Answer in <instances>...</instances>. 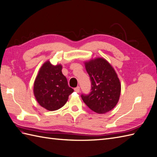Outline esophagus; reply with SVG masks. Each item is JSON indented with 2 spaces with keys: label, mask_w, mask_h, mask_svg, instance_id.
Instances as JSON below:
<instances>
[{
  "label": "esophagus",
  "mask_w": 157,
  "mask_h": 157,
  "mask_svg": "<svg viewBox=\"0 0 157 157\" xmlns=\"http://www.w3.org/2000/svg\"><path fill=\"white\" fill-rule=\"evenodd\" d=\"M75 90L76 92V93H79V92H80V87L76 86V88H75Z\"/></svg>",
  "instance_id": "1"
}]
</instances>
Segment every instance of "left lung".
I'll list each match as a JSON object with an SVG mask.
<instances>
[{"instance_id":"left-lung-1","label":"left lung","mask_w":157,"mask_h":157,"mask_svg":"<svg viewBox=\"0 0 157 157\" xmlns=\"http://www.w3.org/2000/svg\"><path fill=\"white\" fill-rule=\"evenodd\" d=\"M86 70L91 81L89 94H82L81 98L93 111L104 114L117 104L121 85L112 66L104 59L98 58L85 63Z\"/></svg>"}]
</instances>
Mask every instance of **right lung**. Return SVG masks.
<instances>
[{"instance_id":"right-lung-1","label":"right lung","mask_w":157,"mask_h":157,"mask_svg":"<svg viewBox=\"0 0 157 157\" xmlns=\"http://www.w3.org/2000/svg\"><path fill=\"white\" fill-rule=\"evenodd\" d=\"M73 91L62 73L60 64L53 66L47 61L42 66L34 84V96L41 106L51 111L58 110Z\"/></svg>"}]
</instances>
